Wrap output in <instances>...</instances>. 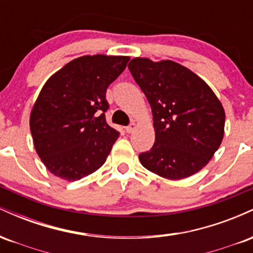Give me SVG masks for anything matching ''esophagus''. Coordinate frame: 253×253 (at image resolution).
I'll use <instances>...</instances> for the list:
<instances>
[{
	"mask_svg": "<svg viewBox=\"0 0 253 253\" xmlns=\"http://www.w3.org/2000/svg\"><path fill=\"white\" fill-rule=\"evenodd\" d=\"M135 128H136V125L134 123H132L126 127V132L127 133H133L135 130Z\"/></svg>",
	"mask_w": 253,
	"mask_h": 253,
	"instance_id": "obj_1",
	"label": "esophagus"
}]
</instances>
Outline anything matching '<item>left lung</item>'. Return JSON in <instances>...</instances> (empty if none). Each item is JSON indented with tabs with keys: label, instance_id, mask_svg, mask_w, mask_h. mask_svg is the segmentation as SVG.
Masks as SVG:
<instances>
[{
	"label": "left lung",
	"instance_id": "1",
	"mask_svg": "<svg viewBox=\"0 0 253 253\" xmlns=\"http://www.w3.org/2000/svg\"><path fill=\"white\" fill-rule=\"evenodd\" d=\"M128 69L149 101L156 140L141 165L168 179L199 172L219 149L225 110L207 83L172 60L134 58Z\"/></svg>",
	"mask_w": 253,
	"mask_h": 253
}]
</instances>
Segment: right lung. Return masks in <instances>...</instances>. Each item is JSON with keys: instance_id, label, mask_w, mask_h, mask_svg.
Listing matches in <instances>:
<instances>
[{"instance_id": "add662e5", "label": "right lung", "mask_w": 253, "mask_h": 253, "mask_svg": "<svg viewBox=\"0 0 253 253\" xmlns=\"http://www.w3.org/2000/svg\"><path fill=\"white\" fill-rule=\"evenodd\" d=\"M129 57L83 56L43 84L30 117L38 156L54 176L78 181L106 162L120 133L110 127L106 91Z\"/></svg>"}]
</instances>
